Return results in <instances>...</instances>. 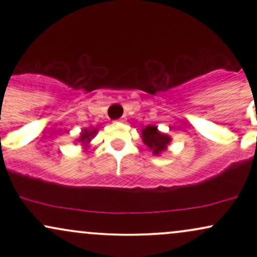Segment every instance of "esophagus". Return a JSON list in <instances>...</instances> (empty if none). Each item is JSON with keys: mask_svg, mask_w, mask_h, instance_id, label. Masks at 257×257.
Here are the masks:
<instances>
[{"mask_svg": "<svg viewBox=\"0 0 257 257\" xmlns=\"http://www.w3.org/2000/svg\"><path fill=\"white\" fill-rule=\"evenodd\" d=\"M125 120V117H120V118L118 119V122H124Z\"/></svg>", "mask_w": 257, "mask_h": 257, "instance_id": "esophagus-1", "label": "esophagus"}]
</instances>
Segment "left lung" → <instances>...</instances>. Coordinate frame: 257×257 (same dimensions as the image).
<instances>
[{"label": "left lung", "mask_w": 257, "mask_h": 257, "mask_svg": "<svg viewBox=\"0 0 257 257\" xmlns=\"http://www.w3.org/2000/svg\"><path fill=\"white\" fill-rule=\"evenodd\" d=\"M143 141L149 149L152 150L153 155H159L166 151L167 146L170 143V138L158 132L157 126L149 125L143 129Z\"/></svg>", "instance_id": "1"}]
</instances>
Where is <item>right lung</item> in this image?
I'll list each match as a JSON object with an SVG mask.
<instances>
[{
  "label": "right lung",
  "instance_id": "1",
  "mask_svg": "<svg viewBox=\"0 0 257 257\" xmlns=\"http://www.w3.org/2000/svg\"><path fill=\"white\" fill-rule=\"evenodd\" d=\"M96 134V131L95 129H94V131H88V129H84L83 132H82V134H81V138L78 139L79 141H81V143H83V144H87L88 141H90V139L94 137V135Z\"/></svg>",
  "mask_w": 257,
  "mask_h": 257
}]
</instances>
